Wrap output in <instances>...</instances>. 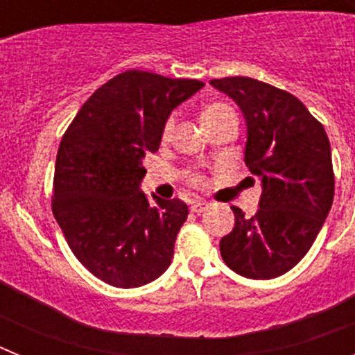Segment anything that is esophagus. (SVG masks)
I'll list each match as a JSON object with an SVG mask.
<instances>
[{
  "mask_svg": "<svg viewBox=\"0 0 355 355\" xmlns=\"http://www.w3.org/2000/svg\"><path fill=\"white\" fill-rule=\"evenodd\" d=\"M206 208H208V202H205V200H196V202H192V206H190V209H192L193 213H202L206 211Z\"/></svg>",
  "mask_w": 355,
  "mask_h": 355,
  "instance_id": "1",
  "label": "esophagus"
}]
</instances>
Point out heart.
<instances>
[{
    "instance_id": "heart-1",
    "label": "heart",
    "mask_w": 355,
    "mask_h": 355,
    "mask_svg": "<svg viewBox=\"0 0 355 355\" xmlns=\"http://www.w3.org/2000/svg\"><path fill=\"white\" fill-rule=\"evenodd\" d=\"M227 115H236L231 106L225 105V103H211V105H208L205 110H202L200 119H202V124H208V122L220 121V119L227 117ZM174 126H175V117L174 115H171V117L165 121V124H163V131H162L163 142H168V140H171L172 133H174ZM192 183L202 184L205 183V180H202V175H192Z\"/></svg>"
}]
</instances>
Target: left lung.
Listing matches in <instances>:
<instances>
[{
  "mask_svg": "<svg viewBox=\"0 0 355 355\" xmlns=\"http://www.w3.org/2000/svg\"><path fill=\"white\" fill-rule=\"evenodd\" d=\"M209 83L240 106L245 165L261 181L258 213L233 206L234 227L220 240L225 265L249 279H274L311 249L334 199L331 144L295 96L247 76ZM252 181V178H250Z\"/></svg>",
  "mask_w": 355,
  "mask_h": 355,
  "instance_id": "8db88e82",
  "label": "left lung"
}]
</instances>
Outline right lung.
<instances>
[{
  "mask_svg": "<svg viewBox=\"0 0 355 355\" xmlns=\"http://www.w3.org/2000/svg\"><path fill=\"white\" fill-rule=\"evenodd\" d=\"M205 87L126 71L97 89L62 137L53 215L81 265L117 288L158 279L188 216L183 200L140 192L144 158L156 153L172 110Z\"/></svg>",
  "mask_w": 355,
  "mask_h": 355,
  "instance_id": "obj_1",
  "label": "right lung"
}]
</instances>
